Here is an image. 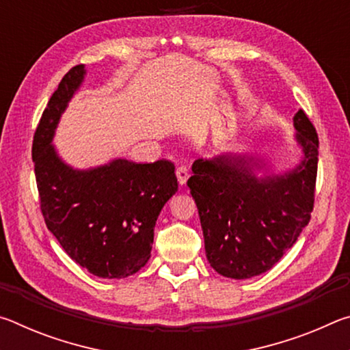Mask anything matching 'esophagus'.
<instances>
[{"instance_id": "34e87169", "label": "esophagus", "mask_w": 350, "mask_h": 350, "mask_svg": "<svg viewBox=\"0 0 350 350\" xmlns=\"http://www.w3.org/2000/svg\"><path fill=\"white\" fill-rule=\"evenodd\" d=\"M176 176H177V182H179V185H185L189 177V173L185 167H179L176 170Z\"/></svg>"}]
</instances>
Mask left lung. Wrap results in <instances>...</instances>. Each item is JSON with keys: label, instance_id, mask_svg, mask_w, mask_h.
I'll use <instances>...</instances> for the list:
<instances>
[{"label": "left lung", "instance_id": "8db88e82", "mask_svg": "<svg viewBox=\"0 0 350 350\" xmlns=\"http://www.w3.org/2000/svg\"><path fill=\"white\" fill-rule=\"evenodd\" d=\"M293 128L299 161L287 170L234 151L193 163L187 185L199 210L206 259L219 275L248 280L265 273L309 224L318 135L303 109L293 116Z\"/></svg>", "mask_w": 350, "mask_h": 350}]
</instances>
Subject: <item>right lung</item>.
<instances>
[{
  "label": "right lung",
  "mask_w": 350,
  "mask_h": 350,
  "mask_svg": "<svg viewBox=\"0 0 350 350\" xmlns=\"http://www.w3.org/2000/svg\"><path fill=\"white\" fill-rule=\"evenodd\" d=\"M85 77V64L63 77L33 135L41 213L70 259L94 276L120 280L137 273L151 258L154 227L177 191V177L168 161L134 163L116 157L90 168L63 161L52 142Z\"/></svg>",
  "instance_id": "1"
}]
</instances>
